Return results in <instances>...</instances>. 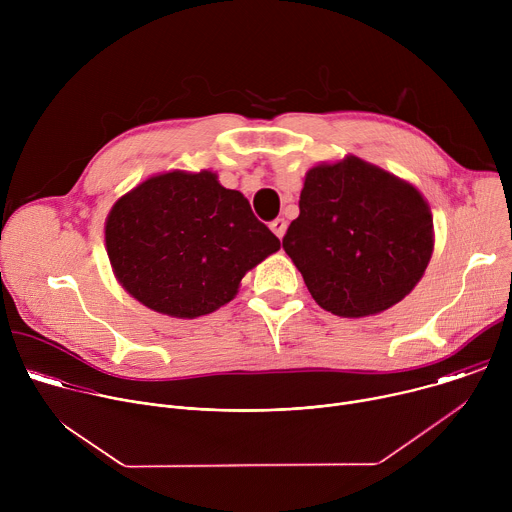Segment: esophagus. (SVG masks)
<instances>
[{"instance_id": "1", "label": "esophagus", "mask_w": 512, "mask_h": 512, "mask_svg": "<svg viewBox=\"0 0 512 512\" xmlns=\"http://www.w3.org/2000/svg\"><path fill=\"white\" fill-rule=\"evenodd\" d=\"M271 231L279 237V239H283V235H285V231H287V223H285V218H275V221H271Z\"/></svg>"}]
</instances>
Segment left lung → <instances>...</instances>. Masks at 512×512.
<instances>
[{"mask_svg":"<svg viewBox=\"0 0 512 512\" xmlns=\"http://www.w3.org/2000/svg\"><path fill=\"white\" fill-rule=\"evenodd\" d=\"M283 249L320 308L362 318L401 302L433 253V218L409 182L346 156L306 174Z\"/></svg>","mask_w":512,"mask_h":512,"instance_id":"1","label":"left lung"}]
</instances>
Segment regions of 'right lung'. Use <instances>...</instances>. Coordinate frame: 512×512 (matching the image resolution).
I'll return each instance as SVG.
<instances>
[{
    "instance_id": "1",
    "label": "right lung",
    "mask_w": 512,
    "mask_h": 512,
    "mask_svg": "<svg viewBox=\"0 0 512 512\" xmlns=\"http://www.w3.org/2000/svg\"><path fill=\"white\" fill-rule=\"evenodd\" d=\"M105 245L127 294L188 320L229 304L245 273L281 247L249 200L208 170L158 174L121 196Z\"/></svg>"
}]
</instances>
